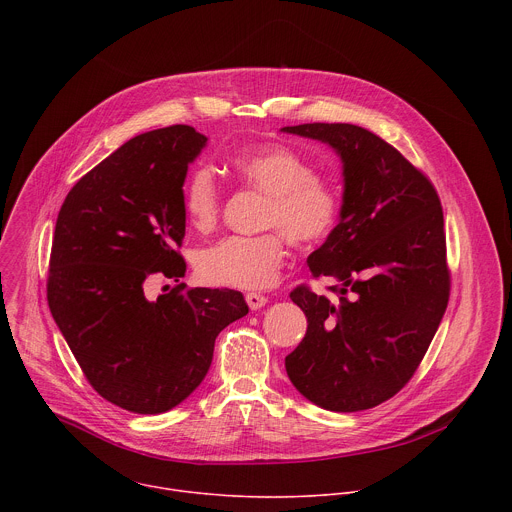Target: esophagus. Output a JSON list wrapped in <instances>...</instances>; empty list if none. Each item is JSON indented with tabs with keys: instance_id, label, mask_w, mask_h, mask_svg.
<instances>
[{
	"instance_id": "1",
	"label": "esophagus",
	"mask_w": 512,
	"mask_h": 512,
	"mask_svg": "<svg viewBox=\"0 0 512 512\" xmlns=\"http://www.w3.org/2000/svg\"><path fill=\"white\" fill-rule=\"evenodd\" d=\"M245 300H247V304H249L251 310H261V308L267 304V298L261 296V294H247Z\"/></svg>"
}]
</instances>
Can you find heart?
Instances as JSON below:
<instances>
[{
	"mask_svg": "<svg viewBox=\"0 0 512 512\" xmlns=\"http://www.w3.org/2000/svg\"><path fill=\"white\" fill-rule=\"evenodd\" d=\"M243 186L267 196L263 229L255 237H227L196 257V271L208 283L231 289H265L285 259V239L298 247L322 243L336 227L340 196L332 182L296 150L285 145L247 150L231 160ZM182 206L192 229L208 233L223 210V194L212 172L194 168L182 186Z\"/></svg>",
	"mask_w": 512,
	"mask_h": 512,
	"instance_id": "heart-1",
	"label": "heart"
}]
</instances>
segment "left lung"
Returning <instances> with one entry per match:
<instances>
[{"mask_svg": "<svg viewBox=\"0 0 512 512\" xmlns=\"http://www.w3.org/2000/svg\"><path fill=\"white\" fill-rule=\"evenodd\" d=\"M285 133L328 143L342 160L340 221L308 257L332 277L338 300L298 285L289 298L308 318L285 356L294 387L322 409L381 405L417 371L450 300L442 202L391 143L350 123H304Z\"/></svg>", "mask_w": 512, "mask_h": 512, "instance_id": "left-lung-1", "label": "left lung"}]
</instances>
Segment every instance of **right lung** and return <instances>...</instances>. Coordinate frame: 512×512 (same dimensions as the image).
Returning <instances> with one entry per match:
<instances>
[{
    "label": "right lung",
    "instance_id": "obj_1",
    "mask_svg": "<svg viewBox=\"0 0 512 512\" xmlns=\"http://www.w3.org/2000/svg\"><path fill=\"white\" fill-rule=\"evenodd\" d=\"M204 145L190 125L141 133L72 186L56 218L52 318L91 387L141 415L182 403L206 377L218 332L249 312L233 289L178 283L145 296L152 277L186 273L182 186Z\"/></svg>",
    "mask_w": 512,
    "mask_h": 512
}]
</instances>
